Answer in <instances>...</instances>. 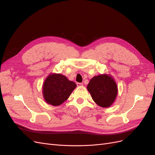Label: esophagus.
Masks as SVG:
<instances>
[{"instance_id": "1", "label": "esophagus", "mask_w": 155, "mask_h": 155, "mask_svg": "<svg viewBox=\"0 0 155 155\" xmlns=\"http://www.w3.org/2000/svg\"><path fill=\"white\" fill-rule=\"evenodd\" d=\"M83 83H77V86L78 87H80V86H83Z\"/></svg>"}]
</instances>
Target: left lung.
Segmentation results:
<instances>
[{
  "label": "left lung",
  "mask_w": 155,
  "mask_h": 155,
  "mask_svg": "<svg viewBox=\"0 0 155 155\" xmlns=\"http://www.w3.org/2000/svg\"><path fill=\"white\" fill-rule=\"evenodd\" d=\"M87 89L92 100L101 107L110 106L118 94V88L114 79L106 74L92 78L88 84Z\"/></svg>",
  "instance_id": "left-lung-1"
}]
</instances>
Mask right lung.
Returning a JSON list of instances; mask_svg holds the SVG:
<instances>
[{"label":"right lung","instance_id":"1","mask_svg":"<svg viewBox=\"0 0 155 155\" xmlns=\"http://www.w3.org/2000/svg\"><path fill=\"white\" fill-rule=\"evenodd\" d=\"M76 87V84L70 81L61 74H50L43 85V96L48 104L58 106L66 101Z\"/></svg>","mask_w":155,"mask_h":155}]
</instances>
